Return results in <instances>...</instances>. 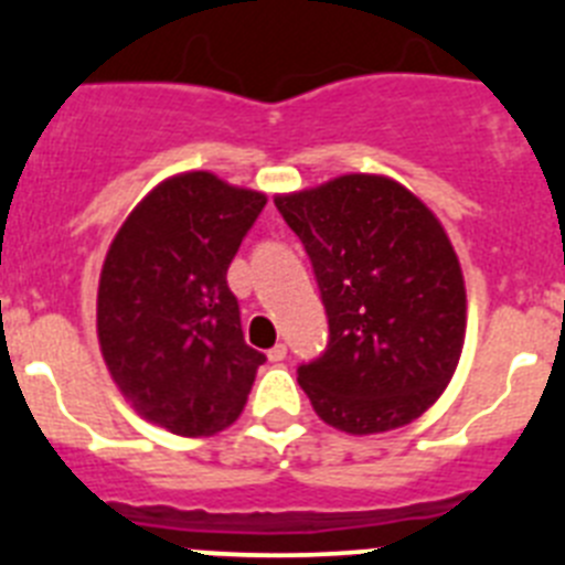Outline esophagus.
<instances>
[{
  "mask_svg": "<svg viewBox=\"0 0 565 565\" xmlns=\"http://www.w3.org/2000/svg\"><path fill=\"white\" fill-rule=\"evenodd\" d=\"M286 353H288V348L279 342V344H274L271 351H268V359H271V362H282V359H286Z\"/></svg>",
  "mask_w": 565,
  "mask_h": 565,
  "instance_id": "34e87169",
  "label": "esophagus"
}]
</instances>
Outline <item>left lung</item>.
I'll return each mask as SVG.
<instances>
[{
  "label": "left lung",
  "instance_id": "obj_1",
  "mask_svg": "<svg viewBox=\"0 0 565 565\" xmlns=\"http://www.w3.org/2000/svg\"><path fill=\"white\" fill-rule=\"evenodd\" d=\"M311 257L328 344L299 364V387L326 424L387 433L436 404L467 333L461 263L436 214L384 174H342L277 194Z\"/></svg>",
  "mask_w": 565,
  "mask_h": 565
}]
</instances>
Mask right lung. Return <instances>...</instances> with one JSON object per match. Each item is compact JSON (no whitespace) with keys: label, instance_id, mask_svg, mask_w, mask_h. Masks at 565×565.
I'll return each instance as SVG.
<instances>
[{"label":"right lung","instance_id":"obj_1","mask_svg":"<svg viewBox=\"0 0 565 565\" xmlns=\"http://www.w3.org/2000/svg\"><path fill=\"white\" fill-rule=\"evenodd\" d=\"M266 194L212 172L167 178L129 212L98 279V344L138 416L174 436L226 430L266 356L248 348L226 271Z\"/></svg>","mask_w":565,"mask_h":565}]
</instances>
